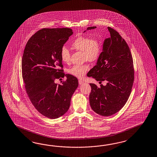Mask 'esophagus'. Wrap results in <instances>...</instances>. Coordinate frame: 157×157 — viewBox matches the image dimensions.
<instances>
[{
    "mask_svg": "<svg viewBox=\"0 0 157 157\" xmlns=\"http://www.w3.org/2000/svg\"><path fill=\"white\" fill-rule=\"evenodd\" d=\"M78 83H79V84L80 85L82 84L83 83H84V81L82 80H78Z\"/></svg>",
    "mask_w": 157,
    "mask_h": 157,
    "instance_id": "34e87169",
    "label": "esophagus"
}]
</instances>
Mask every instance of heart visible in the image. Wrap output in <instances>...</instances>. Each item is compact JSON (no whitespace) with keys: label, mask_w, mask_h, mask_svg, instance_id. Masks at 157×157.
I'll list each match as a JSON object with an SVG mask.
<instances>
[{"label":"heart","mask_w":157,"mask_h":157,"mask_svg":"<svg viewBox=\"0 0 157 157\" xmlns=\"http://www.w3.org/2000/svg\"><path fill=\"white\" fill-rule=\"evenodd\" d=\"M73 49L82 52L85 61L90 62L96 61L102 53V44L97 38L90 39L87 36H78L71 43ZM61 59L64 63H68L71 57V52L65 46L61 47L60 52ZM89 69L88 64L74 65L69 69V74L77 78H82Z\"/></svg>","instance_id":"1"}]
</instances>
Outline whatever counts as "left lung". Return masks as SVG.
<instances>
[{
	"label": "left lung",
	"mask_w": 157,
	"mask_h": 157,
	"mask_svg": "<svg viewBox=\"0 0 157 157\" xmlns=\"http://www.w3.org/2000/svg\"><path fill=\"white\" fill-rule=\"evenodd\" d=\"M96 27H89L87 30ZM110 36L105 40L102 52L95 65L88 73L97 81L107 84L98 87L90 84L89 102L94 112L112 116L124 107L129 98L134 78L133 61L129 46L119 33L108 27ZM85 32V31H84Z\"/></svg>",
	"instance_id": "left-lung-1"
}]
</instances>
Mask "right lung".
Here are the masks:
<instances>
[{"label":"right lung","instance_id":"obj_1","mask_svg":"<svg viewBox=\"0 0 157 157\" xmlns=\"http://www.w3.org/2000/svg\"><path fill=\"white\" fill-rule=\"evenodd\" d=\"M72 34L71 28H43L28 40L23 55L22 77L26 93L36 110L51 119L68 110L78 85L76 77L63 72L60 55L61 47ZM65 75L67 80L61 85L55 83L56 79Z\"/></svg>","mask_w":157,"mask_h":157}]
</instances>
